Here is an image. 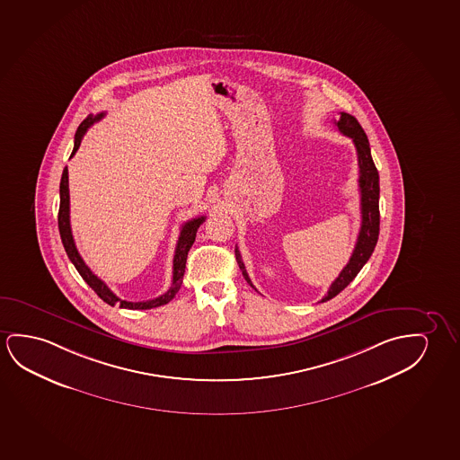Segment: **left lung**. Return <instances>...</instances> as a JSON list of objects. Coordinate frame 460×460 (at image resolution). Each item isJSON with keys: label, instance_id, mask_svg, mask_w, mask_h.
I'll return each mask as SVG.
<instances>
[{"label": "left lung", "instance_id": "obj_1", "mask_svg": "<svg viewBox=\"0 0 460 460\" xmlns=\"http://www.w3.org/2000/svg\"><path fill=\"white\" fill-rule=\"evenodd\" d=\"M335 127L339 128L340 133H343L353 139L356 152H358L362 223H360L359 235H358V242H356L351 258L348 261L347 266L343 267V270L340 272L339 277L331 285L329 291L321 299V302L332 299L356 279V275L360 272V269L372 256L373 250H375L376 242H378V234H380V175H378V171H376L372 160L368 139H367L366 133L360 127L359 121L356 120L353 115H349V113H340V119L339 121H335ZM235 260H237V264H239L245 280L248 281V285L254 288L250 277H248L247 270H245V266H243L239 248H235Z\"/></svg>", "mask_w": 460, "mask_h": 460}]
</instances>
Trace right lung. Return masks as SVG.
Returning <instances> with one entry per match:
<instances>
[{
    "mask_svg": "<svg viewBox=\"0 0 460 460\" xmlns=\"http://www.w3.org/2000/svg\"><path fill=\"white\" fill-rule=\"evenodd\" d=\"M104 117V112L98 113V115H88L85 120L80 123L77 131H75V137H74V148L71 158L74 154L79 150L80 142L84 134L87 133L88 128L93 125L94 121L101 120ZM206 221V217H198L193 220L187 221L181 231H180L179 242L175 247V254H173V269H172V285L167 289V293L163 294L156 299L146 300V302H128V300H121L115 296V294L107 288L106 283L98 279L90 267L84 262L82 256H80L75 243H74L73 231H71V223H69V185H67V167H65L63 175H61L60 181V210H58V229H60L61 242L63 247L66 250L67 258L71 260L74 267L77 269L80 277L87 281L88 287L93 289L94 293L100 296L101 299L104 300L109 305H120V308H129V310H148V308H155V306H161L171 302L175 297V294L179 293L180 287H181V280H183V273H185V264H187L188 252L194 243L196 239V233L199 229L200 225Z\"/></svg>",
    "mask_w": 460,
    "mask_h": 460,
    "instance_id": "right-lung-1",
    "label": "right lung"
}]
</instances>
